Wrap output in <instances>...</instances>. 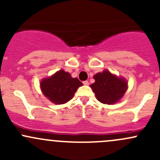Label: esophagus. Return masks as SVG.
Instances as JSON below:
<instances>
[{"instance_id": "obj_1", "label": "esophagus", "mask_w": 160, "mask_h": 160, "mask_svg": "<svg viewBox=\"0 0 160 160\" xmlns=\"http://www.w3.org/2000/svg\"><path fill=\"white\" fill-rule=\"evenodd\" d=\"M83 83L84 85H89V82H88V80H85V81H83Z\"/></svg>"}]
</instances>
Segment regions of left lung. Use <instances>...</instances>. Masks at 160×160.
<instances>
[{
  "mask_svg": "<svg viewBox=\"0 0 160 160\" xmlns=\"http://www.w3.org/2000/svg\"><path fill=\"white\" fill-rule=\"evenodd\" d=\"M95 82L90 85L97 99L103 104L117 103L128 89V82L125 78L118 77L108 70L93 76Z\"/></svg>",
  "mask_w": 160,
  "mask_h": 160,
  "instance_id": "left-lung-1",
  "label": "left lung"
}]
</instances>
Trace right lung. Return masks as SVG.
<instances>
[{
	"mask_svg": "<svg viewBox=\"0 0 160 160\" xmlns=\"http://www.w3.org/2000/svg\"><path fill=\"white\" fill-rule=\"evenodd\" d=\"M83 83L77 78H72L68 72L57 71L50 77L42 79L40 83L45 97L56 104H62L70 101L74 93Z\"/></svg>",
	"mask_w": 160,
	"mask_h": 160,
	"instance_id": "right-lung-1",
	"label": "right lung"
}]
</instances>
